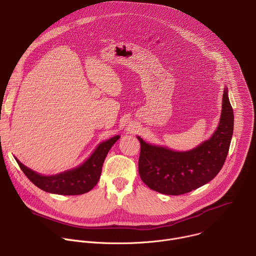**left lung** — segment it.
I'll return each mask as SVG.
<instances>
[{
	"mask_svg": "<svg viewBox=\"0 0 256 256\" xmlns=\"http://www.w3.org/2000/svg\"><path fill=\"white\" fill-rule=\"evenodd\" d=\"M234 114L228 98L223 94L222 114L218 126L210 140L186 152L140 142L138 173L144 184L163 194L179 196L194 190L210 181L222 169L233 136Z\"/></svg>",
	"mask_w": 256,
	"mask_h": 256,
	"instance_id": "obj_1",
	"label": "left lung"
}]
</instances>
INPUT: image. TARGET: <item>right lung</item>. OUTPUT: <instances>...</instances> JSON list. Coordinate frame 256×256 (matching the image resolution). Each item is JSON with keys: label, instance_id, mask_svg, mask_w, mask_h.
Wrapping results in <instances>:
<instances>
[{"label": "right lung", "instance_id": "right-lung-1", "mask_svg": "<svg viewBox=\"0 0 256 256\" xmlns=\"http://www.w3.org/2000/svg\"><path fill=\"white\" fill-rule=\"evenodd\" d=\"M120 138V136H116L102 142L82 165L56 175L44 176L36 173L24 166L17 158L15 159L28 179L40 190L62 196L83 194L90 192L97 184L105 157Z\"/></svg>", "mask_w": 256, "mask_h": 256}]
</instances>
